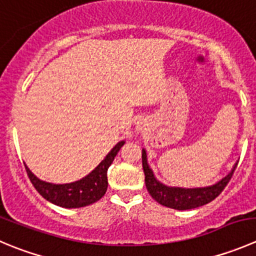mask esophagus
Masks as SVG:
<instances>
[{
	"instance_id": "esophagus-1",
	"label": "esophagus",
	"mask_w": 256,
	"mask_h": 256,
	"mask_svg": "<svg viewBox=\"0 0 256 256\" xmlns=\"http://www.w3.org/2000/svg\"><path fill=\"white\" fill-rule=\"evenodd\" d=\"M138 130H141V128H141V124L140 122L138 124Z\"/></svg>"
}]
</instances>
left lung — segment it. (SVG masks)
Here are the masks:
<instances>
[{"instance_id": "left-lung-1", "label": "left lung", "mask_w": 256, "mask_h": 256, "mask_svg": "<svg viewBox=\"0 0 256 256\" xmlns=\"http://www.w3.org/2000/svg\"><path fill=\"white\" fill-rule=\"evenodd\" d=\"M238 164H235L232 172L228 174L222 180L208 188H168L158 181L154 176L152 170L148 168V160H146V151L142 150V168L145 174V184L148 194L155 199L158 204L164 206L171 208L176 210H188L195 209V208L202 206L208 202H212L215 198L222 194L225 186L232 180L234 171L236 168Z\"/></svg>"}]
</instances>
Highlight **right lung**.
Listing matches in <instances>:
<instances>
[{"mask_svg":"<svg viewBox=\"0 0 256 256\" xmlns=\"http://www.w3.org/2000/svg\"><path fill=\"white\" fill-rule=\"evenodd\" d=\"M124 144L125 141H120L92 172H90L81 180L71 184L56 185V184L46 182V181L37 178L26 165L24 168H26V172L34 188L47 202L62 208H68V209L88 206V205L100 200L105 195L108 184V170Z\"/></svg>","mask_w":256,"mask_h":256,"instance_id":"obj_1","label":"right lung"}]
</instances>
